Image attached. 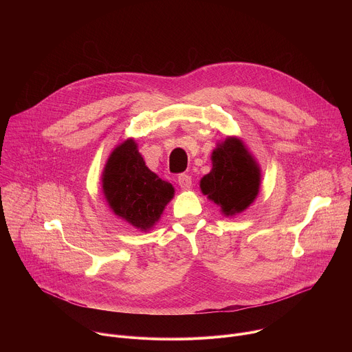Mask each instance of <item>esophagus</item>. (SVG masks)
<instances>
[{
    "label": "esophagus",
    "instance_id": "esophagus-1",
    "mask_svg": "<svg viewBox=\"0 0 352 352\" xmlns=\"http://www.w3.org/2000/svg\"><path fill=\"white\" fill-rule=\"evenodd\" d=\"M178 184H179L181 189H184V190L190 189V188H192V178H190V175H188V174H179V175H178Z\"/></svg>",
    "mask_w": 352,
    "mask_h": 352
}]
</instances>
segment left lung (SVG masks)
Here are the masks:
<instances>
[{
  "instance_id": "left-lung-1",
  "label": "left lung",
  "mask_w": 352,
  "mask_h": 352,
  "mask_svg": "<svg viewBox=\"0 0 352 352\" xmlns=\"http://www.w3.org/2000/svg\"><path fill=\"white\" fill-rule=\"evenodd\" d=\"M212 168L200 181V189L226 217L247 210L261 188V168L237 137H228L211 155Z\"/></svg>"
}]
</instances>
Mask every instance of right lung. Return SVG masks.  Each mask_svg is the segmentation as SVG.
Returning a JSON list of instances; mask_svg holds the SVG:
<instances>
[{
  "label": "right lung",
  "mask_w": 352,
  "mask_h": 352,
  "mask_svg": "<svg viewBox=\"0 0 352 352\" xmlns=\"http://www.w3.org/2000/svg\"><path fill=\"white\" fill-rule=\"evenodd\" d=\"M102 192L113 214L142 232L160 219L174 196L173 185L145 166L133 138L109 155L102 171Z\"/></svg>",
  "instance_id": "obj_1"
}]
</instances>
